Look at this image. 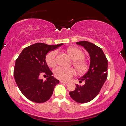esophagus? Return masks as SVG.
<instances>
[{
  "mask_svg": "<svg viewBox=\"0 0 126 126\" xmlns=\"http://www.w3.org/2000/svg\"><path fill=\"white\" fill-rule=\"evenodd\" d=\"M60 83H67V81H63V80H60Z\"/></svg>",
  "mask_w": 126,
  "mask_h": 126,
  "instance_id": "esophagus-1",
  "label": "esophagus"
}]
</instances>
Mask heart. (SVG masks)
I'll use <instances>...</instances> for the list:
<instances>
[{
	"label": "heart",
	"instance_id": "obj_1",
	"mask_svg": "<svg viewBox=\"0 0 126 126\" xmlns=\"http://www.w3.org/2000/svg\"><path fill=\"white\" fill-rule=\"evenodd\" d=\"M67 53L72 59L73 65L77 72L79 73H84L88 70L89 64L84 59L85 54L82 50L77 47H70L67 49ZM57 50L50 51L46 54V62L49 67H54L56 65ZM54 75L57 79L67 81L75 74V70L73 68H63L58 67L53 71Z\"/></svg>",
	"mask_w": 126,
	"mask_h": 126
}]
</instances>
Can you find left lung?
Instances as JSON below:
<instances>
[{
	"instance_id": "1",
	"label": "left lung",
	"mask_w": 126,
	"mask_h": 126,
	"mask_svg": "<svg viewBox=\"0 0 126 126\" xmlns=\"http://www.w3.org/2000/svg\"><path fill=\"white\" fill-rule=\"evenodd\" d=\"M77 45L84 47L90 57L89 69L79 79L80 82L85 81L83 86L76 84V88L69 93L73 100L80 103H85L94 98L99 93L107 78L108 60L102 49L93 43L87 41L76 42Z\"/></svg>"
}]
</instances>
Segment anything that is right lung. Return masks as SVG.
<instances>
[{"label":"right lung","instance_id":"1","mask_svg":"<svg viewBox=\"0 0 126 126\" xmlns=\"http://www.w3.org/2000/svg\"><path fill=\"white\" fill-rule=\"evenodd\" d=\"M62 45L33 44L24 48L16 59L13 72L15 81L23 94L30 101L42 103L52 95L59 80L51 76L53 73L47 64L46 56ZM43 74L48 77L45 81L39 78Z\"/></svg>","mask_w":126,"mask_h":126}]
</instances>
